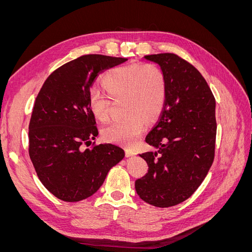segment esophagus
<instances>
[{
	"label": "esophagus",
	"instance_id": "34e87169",
	"mask_svg": "<svg viewBox=\"0 0 252 252\" xmlns=\"http://www.w3.org/2000/svg\"><path fill=\"white\" fill-rule=\"evenodd\" d=\"M125 152H126V157L127 158H130V157L135 156V152L133 150H131V149H126Z\"/></svg>",
	"mask_w": 252,
	"mask_h": 252
}]
</instances>
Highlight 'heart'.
<instances>
[{
  "instance_id": "1",
  "label": "heart",
  "mask_w": 252,
  "mask_h": 252,
  "mask_svg": "<svg viewBox=\"0 0 252 252\" xmlns=\"http://www.w3.org/2000/svg\"><path fill=\"white\" fill-rule=\"evenodd\" d=\"M108 95L94 91L89 97L90 109L102 122L110 116L111 98L124 100L126 118L105 127L104 138L112 143L131 147L138 143L147 123L161 114L167 94L163 71L152 64H132L109 71L103 79Z\"/></svg>"
}]
</instances>
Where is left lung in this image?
<instances>
[{
    "label": "left lung",
    "instance_id": "1",
    "mask_svg": "<svg viewBox=\"0 0 252 252\" xmlns=\"http://www.w3.org/2000/svg\"><path fill=\"white\" fill-rule=\"evenodd\" d=\"M144 59L163 71L167 94L161 117L145 139L158 150L140 155L149 168L135 181V191L156 207H171L192 195L212 165L216 100L202 74L174 53Z\"/></svg>",
    "mask_w": 252,
    "mask_h": 252
}]
</instances>
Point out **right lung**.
I'll return each mask as SVG.
<instances>
[{
    "mask_svg": "<svg viewBox=\"0 0 252 252\" xmlns=\"http://www.w3.org/2000/svg\"><path fill=\"white\" fill-rule=\"evenodd\" d=\"M125 58L86 55L53 71L37 94L29 123V157L48 191L65 202L85 200L102 186L125 152L112 144L83 150L98 134L90 87Z\"/></svg>",
    "mask_w": 252,
    "mask_h": 252,
    "instance_id": "1",
    "label": "right lung"
}]
</instances>
